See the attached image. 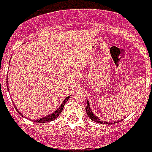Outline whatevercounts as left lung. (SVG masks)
I'll return each instance as SVG.
<instances>
[{
	"mask_svg": "<svg viewBox=\"0 0 152 152\" xmlns=\"http://www.w3.org/2000/svg\"><path fill=\"white\" fill-rule=\"evenodd\" d=\"M86 113H87V115L89 116V118H90L91 120L94 121L95 122H98V123H101V124H105V123H106V121H100V120L92 113V111H91V107H90V104H89V102H88V101L87 105H86ZM118 122H119V121H118Z\"/></svg>",
	"mask_w": 152,
	"mask_h": 152,
	"instance_id": "8db88e82",
	"label": "left lung"
}]
</instances>
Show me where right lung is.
<instances>
[{"label": "right lung", "instance_id": "obj_1", "mask_svg": "<svg viewBox=\"0 0 152 152\" xmlns=\"http://www.w3.org/2000/svg\"><path fill=\"white\" fill-rule=\"evenodd\" d=\"M68 98H69V96H67L66 99L64 100V102H62V104H61V106L56 110L53 114H51L50 115H47V116H45V117L41 118V119H39V120H37L36 121L37 122H39V123H42V122H49V121H54V120H56L59 115H60V114L61 113V111L63 110V107H64L65 103L66 102V101H68Z\"/></svg>", "mask_w": 152, "mask_h": 152}]
</instances>
